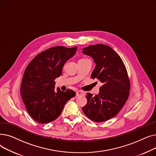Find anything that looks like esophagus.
I'll return each instance as SVG.
<instances>
[{"instance_id":"obj_1","label":"esophagus","mask_w":156,"mask_h":156,"mask_svg":"<svg viewBox=\"0 0 156 156\" xmlns=\"http://www.w3.org/2000/svg\"><path fill=\"white\" fill-rule=\"evenodd\" d=\"M84 95V92L83 91H81V90H78L76 92V95L77 97L81 96V95Z\"/></svg>"}]
</instances>
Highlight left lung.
I'll use <instances>...</instances> for the list:
<instances>
[{
  "label": "left lung",
  "mask_w": 156,
  "mask_h": 156,
  "mask_svg": "<svg viewBox=\"0 0 156 156\" xmlns=\"http://www.w3.org/2000/svg\"><path fill=\"white\" fill-rule=\"evenodd\" d=\"M82 51L96 64L92 78L102 83L98 95L87 94V103L82 110L92 121H105L115 116L128 99L129 81L126 69L119 55L108 45H89Z\"/></svg>",
  "instance_id": "obj_1"
}]
</instances>
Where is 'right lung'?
Instances as JSON below:
<instances>
[{"mask_svg": "<svg viewBox=\"0 0 156 156\" xmlns=\"http://www.w3.org/2000/svg\"><path fill=\"white\" fill-rule=\"evenodd\" d=\"M77 47L57 46L38 54L24 73L21 95L30 116L39 123L56 119L75 92L55 90V79L61 76L65 62L75 54Z\"/></svg>", "mask_w": 156, "mask_h": 156, "instance_id": "1", "label": "right lung"}]
</instances>
